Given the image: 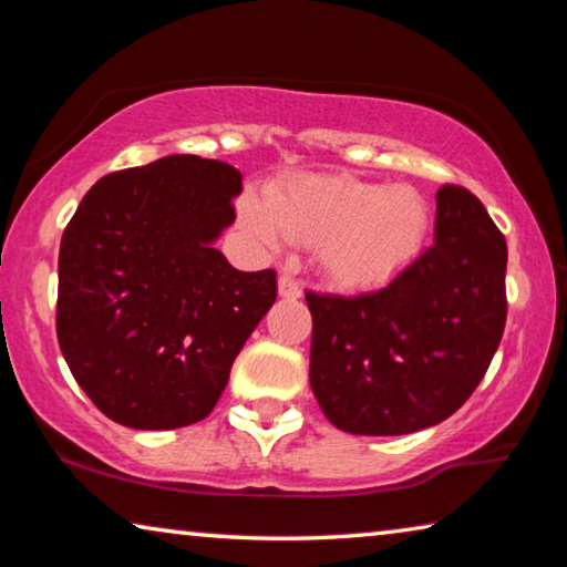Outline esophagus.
<instances>
[{"label": "esophagus", "instance_id": "34e87169", "mask_svg": "<svg viewBox=\"0 0 567 567\" xmlns=\"http://www.w3.org/2000/svg\"><path fill=\"white\" fill-rule=\"evenodd\" d=\"M277 290H280V297H285V300H297V297L302 295L300 285H297V280H292L290 275H282L280 280H277Z\"/></svg>", "mask_w": 567, "mask_h": 567}]
</instances>
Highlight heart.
Returning a JSON list of instances; mask_svg holds the SVG:
<instances>
[{
    "mask_svg": "<svg viewBox=\"0 0 567 567\" xmlns=\"http://www.w3.org/2000/svg\"><path fill=\"white\" fill-rule=\"evenodd\" d=\"M239 223L255 243L318 247L322 270L344 287H368L402 270L427 233V205L405 185L382 187L350 175H297L245 197Z\"/></svg>",
    "mask_w": 567,
    "mask_h": 567,
    "instance_id": "1",
    "label": "heart"
}]
</instances>
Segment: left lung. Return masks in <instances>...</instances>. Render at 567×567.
<instances>
[{"mask_svg":"<svg viewBox=\"0 0 567 567\" xmlns=\"http://www.w3.org/2000/svg\"><path fill=\"white\" fill-rule=\"evenodd\" d=\"M507 245L473 192L437 189L435 243L388 287L305 292L310 385L334 427L408 435L473 395L501 344Z\"/></svg>","mask_w":567,"mask_h":567,"instance_id":"left-lung-1","label":"left lung"}]
</instances>
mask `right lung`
Segmentation results:
<instances>
[{"label":"right lung","instance_id":"add662e5","mask_svg":"<svg viewBox=\"0 0 567 567\" xmlns=\"http://www.w3.org/2000/svg\"><path fill=\"white\" fill-rule=\"evenodd\" d=\"M235 167L169 155L102 177L60 245L56 340L110 420L175 430L207 417L237 352L277 297L213 247L235 223Z\"/></svg>","mask_w":567,"mask_h":567}]
</instances>
